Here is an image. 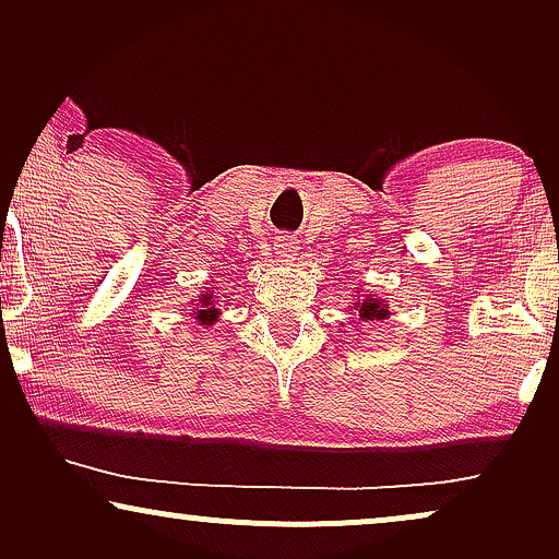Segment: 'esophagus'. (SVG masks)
I'll return each mask as SVG.
<instances>
[{"label":"esophagus","instance_id":"esophagus-1","mask_svg":"<svg viewBox=\"0 0 559 559\" xmlns=\"http://www.w3.org/2000/svg\"><path fill=\"white\" fill-rule=\"evenodd\" d=\"M297 249H300V241H297L295 236H280L277 243H274V254H277L280 259L295 257Z\"/></svg>","mask_w":559,"mask_h":559}]
</instances>
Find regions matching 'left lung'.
Segmentation results:
<instances>
[{
	"label": "left lung",
	"instance_id": "obj_1",
	"mask_svg": "<svg viewBox=\"0 0 559 559\" xmlns=\"http://www.w3.org/2000/svg\"><path fill=\"white\" fill-rule=\"evenodd\" d=\"M350 305H354V310H358V318L366 320V323H369V320H386L389 316L386 300H381L377 295H366L364 300L358 297V302H350Z\"/></svg>",
	"mask_w": 559,
	"mask_h": 559
}]
</instances>
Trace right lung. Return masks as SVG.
I'll return each instance as SVG.
<instances>
[{"label": "right lung", "mask_w": 559, "mask_h": 559, "mask_svg": "<svg viewBox=\"0 0 559 559\" xmlns=\"http://www.w3.org/2000/svg\"><path fill=\"white\" fill-rule=\"evenodd\" d=\"M190 305H193L190 316H193L195 323L203 325V328H211L221 316V310L216 308L218 300H216V295H213V289H209L205 295H198V300H193Z\"/></svg>", "instance_id": "add662e5"}]
</instances>
